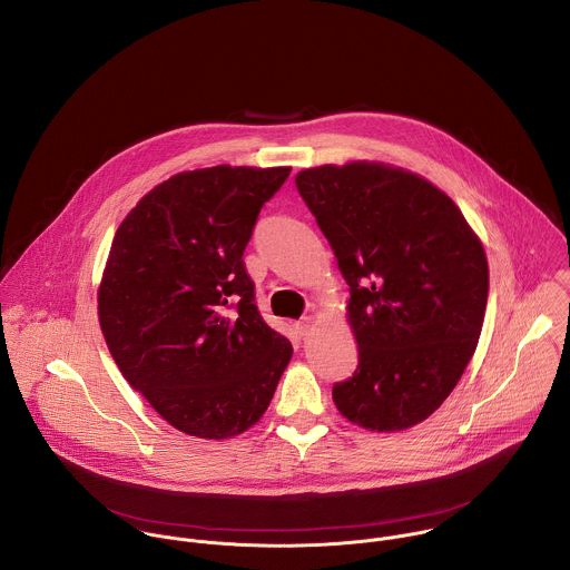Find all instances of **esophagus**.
<instances>
[{
	"mask_svg": "<svg viewBox=\"0 0 570 570\" xmlns=\"http://www.w3.org/2000/svg\"><path fill=\"white\" fill-rule=\"evenodd\" d=\"M312 327H314V323H312V318H305V321H301V323H296V334L301 336V338H305V336H309V332H312Z\"/></svg>",
	"mask_w": 570,
	"mask_h": 570,
	"instance_id": "34e87169",
	"label": "esophagus"
}]
</instances>
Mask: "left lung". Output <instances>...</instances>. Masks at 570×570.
<instances>
[{
    "mask_svg": "<svg viewBox=\"0 0 570 570\" xmlns=\"http://www.w3.org/2000/svg\"><path fill=\"white\" fill-rule=\"evenodd\" d=\"M296 188L350 285L358 370L334 384L354 424L393 433L426 420L475 354L487 298L484 245L424 177L380 161L316 166Z\"/></svg>",
    "mask_w": 570,
    "mask_h": 570,
    "instance_id": "8db88e82",
    "label": "left lung"
}]
</instances>
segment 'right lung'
<instances>
[{"label":"right lung","instance_id":"add662e5","mask_svg":"<svg viewBox=\"0 0 570 570\" xmlns=\"http://www.w3.org/2000/svg\"><path fill=\"white\" fill-rule=\"evenodd\" d=\"M292 168L214 166L170 177L121 220L97 289L106 345L175 429L227 440L267 411L292 343L254 305L243 252Z\"/></svg>","mask_w":570,"mask_h":570}]
</instances>
